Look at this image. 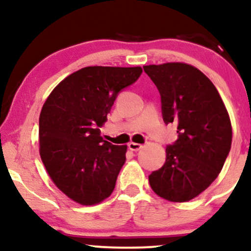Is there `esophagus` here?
I'll use <instances>...</instances> for the list:
<instances>
[{"label":"esophagus","mask_w":251,"mask_h":251,"mask_svg":"<svg viewBox=\"0 0 251 251\" xmlns=\"http://www.w3.org/2000/svg\"><path fill=\"white\" fill-rule=\"evenodd\" d=\"M127 146H128V149L131 150V151H134V152L139 151V150L143 148V145H140V144H138V143H133V142L128 143Z\"/></svg>","instance_id":"esophagus-1"}]
</instances>
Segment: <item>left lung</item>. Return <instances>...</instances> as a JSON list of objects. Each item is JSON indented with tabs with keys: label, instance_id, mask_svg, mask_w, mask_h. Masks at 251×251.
Masks as SVG:
<instances>
[{
	"label": "left lung",
	"instance_id": "8db88e82",
	"mask_svg": "<svg viewBox=\"0 0 251 251\" xmlns=\"http://www.w3.org/2000/svg\"><path fill=\"white\" fill-rule=\"evenodd\" d=\"M157 86L165 124H177L178 139L166 146L165 164L149 176L151 189L169 201L194 200L223 168L232 140L226 105L198 68L184 62L144 66Z\"/></svg>",
	"mask_w": 251,
	"mask_h": 251
}]
</instances>
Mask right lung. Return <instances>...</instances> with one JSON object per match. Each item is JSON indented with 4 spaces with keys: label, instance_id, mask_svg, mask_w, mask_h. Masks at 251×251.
<instances>
[{
    "label": "right lung",
    "instance_id": "add662e5",
    "mask_svg": "<svg viewBox=\"0 0 251 251\" xmlns=\"http://www.w3.org/2000/svg\"><path fill=\"white\" fill-rule=\"evenodd\" d=\"M142 67L89 66L51 91L39 119L40 157L55 186L81 205L109 197L126 160V145L103 140L100 129L123 88Z\"/></svg>",
    "mask_w": 251,
    "mask_h": 251
}]
</instances>
